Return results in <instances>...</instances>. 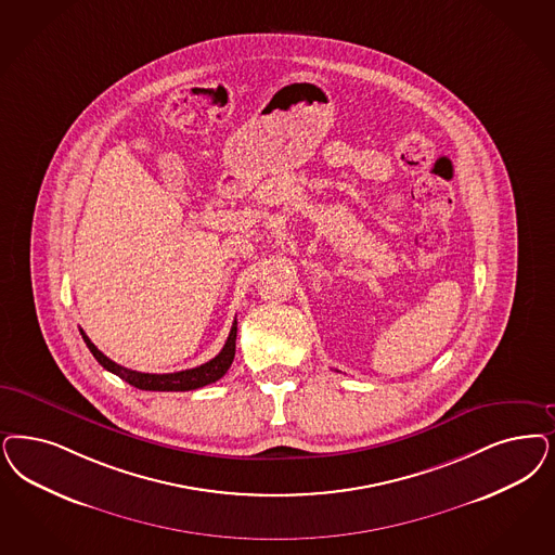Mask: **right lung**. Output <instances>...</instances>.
<instances>
[{
    "instance_id": "obj_1",
    "label": "right lung",
    "mask_w": 555,
    "mask_h": 555,
    "mask_svg": "<svg viewBox=\"0 0 555 555\" xmlns=\"http://www.w3.org/2000/svg\"><path fill=\"white\" fill-rule=\"evenodd\" d=\"M81 332V338L86 346L90 348V352L94 354L98 363L102 364L106 371L115 373L116 377H120L122 382L133 385L137 389H145V391H191V389H198V387H205L209 383L219 382L231 363H233V357H235V336H237V322L233 320L231 325L230 336H228V343L221 348V352L210 359L209 363L201 364V366H194V369H186V371H178V373H166V375H155V373H139V371H131L127 366H120L115 361H111L106 354H102L98 350L94 343L86 336L83 330Z\"/></svg>"
}]
</instances>
